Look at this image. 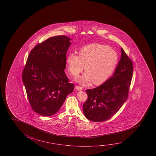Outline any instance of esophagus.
<instances>
[{
	"label": "esophagus",
	"mask_w": 156,
	"mask_h": 156,
	"mask_svg": "<svg viewBox=\"0 0 156 156\" xmlns=\"http://www.w3.org/2000/svg\"><path fill=\"white\" fill-rule=\"evenodd\" d=\"M75 87H76V89L78 90V91H80V90H83L82 87H79V86H78V85H76Z\"/></svg>",
	"instance_id": "1"
}]
</instances>
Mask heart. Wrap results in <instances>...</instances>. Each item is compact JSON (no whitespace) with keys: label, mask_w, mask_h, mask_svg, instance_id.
<instances>
[{"label":"heart","mask_w":156,"mask_h":156,"mask_svg":"<svg viewBox=\"0 0 156 156\" xmlns=\"http://www.w3.org/2000/svg\"><path fill=\"white\" fill-rule=\"evenodd\" d=\"M118 62L116 51L100 44L84 46L79 49V55L72 53L66 59L68 70L73 76L77 77L84 68L85 72L76 79L82 85L92 81L95 85L102 84L112 74Z\"/></svg>","instance_id":"b5f03b06"}]
</instances>
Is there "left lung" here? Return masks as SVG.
Wrapping results in <instances>:
<instances>
[{"mask_svg": "<svg viewBox=\"0 0 156 156\" xmlns=\"http://www.w3.org/2000/svg\"><path fill=\"white\" fill-rule=\"evenodd\" d=\"M121 56L112 77L92 89L86 90L87 101L83 105L88 120L103 122L118 112L127 99L133 75V62L122 48Z\"/></svg>", "mask_w": 156, "mask_h": 156, "instance_id": "left-lung-1", "label": "left lung"}]
</instances>
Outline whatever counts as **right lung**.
Returning <instances> with one entry per match:
<instances>
[{"instance_id": "1", "label": "right lung", "mask_w": 156, "mask_h": 156, "mask_svg": "<svg viewBox=\"0 0 156 156\" xmlns=\"http://www.w3.org/2000/svg\"><path fill=\"white\" fill-rule=\"evenodd\" d=\"M71 39L54 36L37 44L29 53L22 73L29 102L40 115H54L62 107L74 85L64 69Z\"/></svg>"}]
</instances>
